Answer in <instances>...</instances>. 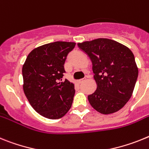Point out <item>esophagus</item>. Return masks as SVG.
I'll return each mask as SVG.
<instances>
[{"label":"esophagus","instance_id":"esophagus-1","mask_svg":"<svg viewBox=\"0 0 149 149\" xmlns=\"http://www.w3.org/2000/svg\"><path fill=\"white\" fill-rule=\"evenodd\" d=\"M85 80H86V79H82L78 80V83H79V84H81V83H82V82H85Z\"/></svg>","mask_w":149,"mask_h":149}]
</instances>
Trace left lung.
<instances>
[{
    "label": "left lung",
    "instance_id": "left-lung-1",
    "mask_svg": "<svg viewBox=\"0 0 149 149\" xmlns=\"http://www.w3.org/2000/svg\"><path fill=\"white\" fill-rule=\"evenodd\" d=\"M92 62L97 89L88 96L91 106L109 115L120 110L131 97L138 77V67L130 49L106 38L79 42Z\"/></svg>",
    "mask_w": 149,
    "mask_h": 149
}]
</instances>
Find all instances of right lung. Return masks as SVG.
<instances>
[{
	"mask_svg": "<svg viewBox=\"0 0 149 149\" xmlns=\"http://www.w3.org/2000/svg\"><path fill=\"white\" fill-rule=\"evenodd\" d=\"M73 42H51L35 48L22 67L23 90L33 109L49 119H58L70 110L74 84L62 80L64 63Z\"/></svg>",
	"mask_w": 149,
	"mask_h": 149,
	"instance_id": "right-lung-1",
	"label": "right lung"
}]
</instances>
